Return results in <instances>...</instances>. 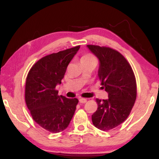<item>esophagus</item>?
Segmentation results:
<instances>
[{
	"label": "esophagus",
	"instance_id": "obj_1",
	"mask_svg": "<svg viewBox=\"0 0 159 159\" xmlns=\"http://www.w3.org/2000/svg\"><path fill=\"white\" fill-rule=\"evenodd\" d=\"M87 102V99L85 98H80L79 99V102L80 103H85Z\"/></svg>",
	"mask_w": 159,
	"mask_h": 159
}]
</instances>
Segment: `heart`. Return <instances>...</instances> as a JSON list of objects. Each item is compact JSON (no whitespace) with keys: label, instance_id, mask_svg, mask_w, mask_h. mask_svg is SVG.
<instances>
[{"label":"heart","instance_id":"1","mask_svg":"<svg viewBox=\"0 0 159 159\" xmlns=\"http://www.w3.org/2000/svg\"><path fill=\"white\" fill-rule=\"evenodd\" d=\"M94 60L93 57H91L90 55H85L81 58V61H85V60Z\"/></svg>","mask_w":159,"mask_h":159}]
</instances>
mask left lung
I'll return each mask as SVG.
<instances>
[{"label": "left lung", "mask_w": 159, "mask_h": 159, "mask_svg": "<svg viewBox=\"0 0 159 159\" xmlns=\"http://www.w3.org/2000/svg\"><path fill=\"white\" fill-rule=\"evenodd\" d=\"M99 60L98 77L108 99H96L98 109L92 115L93 125L107 131L124 122L130 114L137 97V85L133 69L118 51L110 48L88 45Z\"/></svg>", "instance_id": "obj_1"}]
</instances>
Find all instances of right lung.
<instances>
[{"instance_id":"right-lung-1","label":"right lung","mask_w":159,"mask_h":159,"mask_svg":"<svg viewBox=\"0 0 159 159\" xmlns=\"http://www.w3.org/2000/svg\"><path fill=\"white\" fill-rule=\"evenodd\" d=\"M80 46L52 53L31 67L26 80L25 100L33 119L50 133H60L68 127L79 102L77 98L58 95L67 66Z\"/></svg>"}]
</instances>
